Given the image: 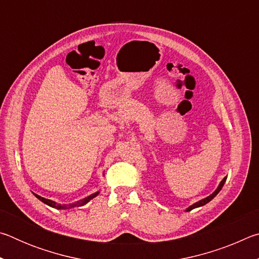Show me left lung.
I'll return each mask as SVG.
<instances>
[{"instance_id": "obj_1", "label": "left lung", "mask_w": 259, "mask_h": 259, "mask_svg": "<svg viewBox=\"0 0 259 259\" xmlns=\"http://www.w3.org/2000/svg\"><path fill=\"white\" fill-rule=\"evenodd\" d=\"M226 178H227V177H225L224 179H223V181L221 182V184H219V186L217 187V190L214 191V192L212 193V194H210V195H209V196H207V198H205V199H203V200L199 201V202H196V203H194V204H192L191 207H188V208L186 209V211H191L192 209H194V208H198V207H201V205H204L205 203H208L209 201H211V200L214 198V196H216V195L218 194L219 191L222 190V187L224 186V184H225V182H226Z\"/></svg>"}]
</instances>
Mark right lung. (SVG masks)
I'll return each mask as SVG.
<instances>
[{"instance_id": "1", "label": "right lung", "mask_w": 259, "mask_h": 259, "mask_svg": "<svg viewBox=\"0 0 259 259\" xmlns=\"http://www.w3.org/2000/svg\"><path fill=\"white\" fill-rule=\"evenodd\" d=\"M34 194H35V193H34ZM98 194H99V192L95 193V194H91V195L88 196V198H84L83 200L77 201V202L72 203V204H58V203H56L55 201H51V200H48V199H46V198H42V196L37 195V194H35V196H36V198H37L38 200H41L42 202H45L46 204L50 205V207H52V208H56V209H69V208L81 207V205H84L85 203L89 202V201H90L91 199H94L95 196H97Z\"/></svg>"}]
</instances>
